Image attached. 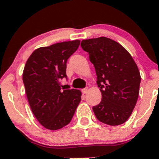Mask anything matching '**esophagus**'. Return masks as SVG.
I'll return each mask as SVG.
<instances>
[{
    "label": "esophagus",
    "instance_id": "1",
    "mask_svg": "<svg viewBox=\"0 0 159 159\" xmlns=\"http://www.w3.org/2000/svg\"><path fill=\"white\" fill-rule=\"evenodd\" d=\"M87 91H88V88H87V87H86V88L83 89V90H82V93H87Z\"/></svg>",
    "mask_w": 159,
    "mask_h": 159
}]
</instances>
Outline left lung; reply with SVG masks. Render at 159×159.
Instances as JSON below:
<instances>
[{"mask_svg":"<svg viewBox=\"0 0 159 159\" xmlns=\"http://www.w3.org/2000/svg\"><path fill=\"white\" fill-rule=\"evenodd\" d=\"M81 46L94 66L101 92V101L93 107L97 119L110 126L124 123L139 96L140 74L137 64L120 43L108 37L83 40Z\"/></svg>","mask_w":159,"mask_h":159,"instance_id":"left-lung-1","label":"left lung"}]
</instances>
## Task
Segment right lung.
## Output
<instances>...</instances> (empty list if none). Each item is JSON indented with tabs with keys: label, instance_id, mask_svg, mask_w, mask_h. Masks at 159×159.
<instances>
[{
	"label": "right lung",
	"instance_id": "add662e5",
	"mask_svg": "<svg viewBox=\"0 0 159 159\" xmlns=\"http://www.w3.org/2000/svg\"><path fill=\"white\" fill-rule=\"evenodd\" d=\"M80 40L57 43L33 51L22 74L25 93L33 115L43 127L61 129L71 122L81 101L80 90H61L66 62Z\"/></svg>",
	"mask_w": 159,
	"mask_h": 159
}]
</instances>
